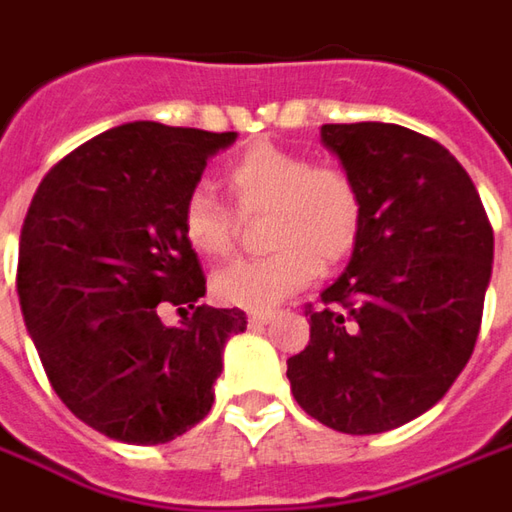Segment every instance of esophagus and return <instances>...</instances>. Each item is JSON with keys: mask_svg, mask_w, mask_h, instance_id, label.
Segmentation results:
<instances>
[{"mask_svg": "<svg viewBox=\"0 0 512 512\" xmlns=\"http://www.w3.org/2000/svg\"><path fill=\"white\" fill-rule=\"evenodd\" d=\"M276 318V312L273 310H259V312H250L248 321L253 324V327H264V324H270Z\"/></svg>", "mask_w": 512, "mask_h": 512, "instance_id": "esophagus-1", "label": "esophagus"}]
</instances>
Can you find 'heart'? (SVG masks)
I'll return each mask as SVG.
<instances>
[{
    "instance_id": "obj_1",
    "label": "heart",
    "mask_w": 512,
    "mask_h": 512,
    "mask_svg": "<svg viewBox=\"0 0 512 512\" xmlns=\"http://www.w3.org/2000/svg\"><path fill=\"white\" fill-rule=\"evenodd\" d=\"M225 183L243 216L267 214L264 259L233 262L211 276L216 301L242 310H270L307 287L321 264L344 262L363 233V191L341 166H312L307 154L276 143H253L225 168ZM185 242L205 259H225L239 239L242 217L194 188L180 214Z\"/></svg>"
}]
</instances>
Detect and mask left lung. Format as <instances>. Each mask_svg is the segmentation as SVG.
Returning <instances> with one entry per match:
<instances>
[{
	"instance_id": "8db88e82",
	"label": "left lung",
	"mask_w": 512,
	"mask_h": 512,
	"mask_svg": "<svg viewBox=\"0 0 512 512\" xmlns=\"http://www.w3.org/2000/svg\"><path fill=\"white\" fill-rule=\"evenodd\" d=\"M363 191V233L287 360L293 397L344 434H383L440 403L471 360L493 270L476 185L437 140L397 123H327Z\"/></svg>"
}]
</instances>
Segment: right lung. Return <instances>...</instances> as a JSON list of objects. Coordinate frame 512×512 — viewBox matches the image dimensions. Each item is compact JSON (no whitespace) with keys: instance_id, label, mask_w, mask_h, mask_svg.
Segmentation results:
<instances>
[{"instance_id":"1","label":"right lung","mask_w":512,"mask_h":512,"mask_svg":"<svg viewBox=\"0 0 512 512\" xmlns=\"http://www.w3.org/2000/svg\"><path fill=\"white\" fill-rule=\"evenodd\" d=\"M236 132L135 120L47 171L27 208L16 290L61 403L129 445L185 434L214 406L222 349L242 310L200 304L205 276L180 228L208 157ZM163 303L184 321L166 328Z\"/></svg>"}]
</instances>
